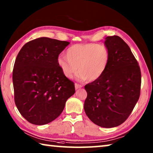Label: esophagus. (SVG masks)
Wrapping results in <instances>:
<instances>
[{"label": "esophagus", "instance_id": "1", "mask_svg": "<svg viewBox=\"0 0 153 153\" xmlns=\"http://www.w3.org/2000/svg\"><path fill=\"white\" fill-rule=\"evenodd\" d=\"M82 88L81 85L77 84H75V88H76V90H77V89H79V88Z\"/></svg>", "mask_w": 153, "mask_h": 153}]
</instances>
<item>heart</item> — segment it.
<instances>
[{
	"label": "heart",
	"mask_w": 153,
	"mask_h": 153,
	"mask_svg": "<svg viewBox=\"0 0 153 153\" xmlns=\"http://www.w3.org/2000/svg\"><path fill=\"white\" fill-rule=\"evenodd\" d=\"M66 53L67 55L58 56L57 64L68 79H71L78 69L76 75L78 81H95L105 74L109 63V51L103 45L77 44L67 48Z\"/></svg>",
	"instance_id": "1"
}]
</instances>
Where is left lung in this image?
I'll return each mask as SVG.
<instances>
[{
    "mask_svg": "<svg viewBox=\"0 0 153 153\" xmlns=\"http://www.w3.org/2000/svg\"><path fill=\"white\" fill-rule=\"evenodd\" d=\"M105 46L109 63L99 79L85 86L84 111L93 123L102 128L121 125L130 115L140 94L141 73L130 48L118 36H107Z\"/></svg>",
    "mask_w": 153,
    "mask_h": 153,
    "instance_id": "left-lung-1",
    "label": "left lung"
}]
</instances>
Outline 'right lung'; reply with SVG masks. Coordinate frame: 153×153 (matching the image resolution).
I'll list each match as a JSON object with an SVG mask.
<instances>
[{"instance_id":"1","label":"right lung","mask_w":153,"mask_h":153,"mask_svg":"<svg viewBox=\"0 0 153 153\" xmlns=\"http://www.w3.org/2000/svg\"><path fill=\"white\" fill-rule=\"evenodd\" d=\"M69 42L42 37L23 46L13 71L15 102L23 117L45 125L63 112L75 93L74 83L64 76L57 58Z\"/></svg>"}]
</instances>
